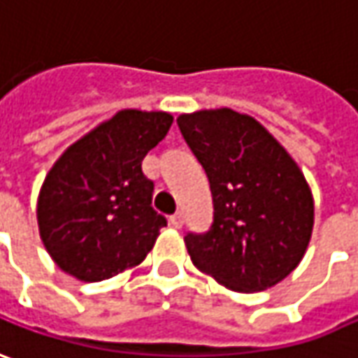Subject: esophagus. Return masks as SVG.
<instances>
[{
  "mask_svg": "<svg viewBox=\"0 0 358 358\" xmlns=\"http://www.w3.org/2000/svg\"><path fill=\"white\" fill-rule=\"evenodd\" d=\"M169 222H171V227H175V229H181L185 222V217L183 213H175L173 217L169 218Z\"/></svg>",
  "mask_w": 358,
  "mask_h": 358,
  "instance_id": "34e87169",
  "label": "esophagus"
}]
</instances>
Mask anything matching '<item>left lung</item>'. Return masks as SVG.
<instances>
[{
  "mask_svg": "<svg viewBox=\"0 0 358 358\" xmlns=\"http://www.w3.org/2000/svg\"><path fill=\"white\" fill-rule=\"evenodd\" d=\"M207 171L215 220L185 246L203 274L232 292H264L301 262L313 230V195L294 157L248 114L230 108L177 117Z\"/></svg>",
  "mask_w": 358,
  "mask_h": 358,
  "instance_id": "1",
  "label": "left lung"
}]
</instances>
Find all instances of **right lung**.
I'll return each mask as SVG.
<instances>
[{
    "mask_svg": "<svg viewBox=\"0 0 358 358\" xmlns=\"http://www.w3.org/2000/svg\"><path fill=\"white\" fill-rule=\"evenodd\" d=\"M167 112L120 110L66 148L37 199L41 241L62 272L102 282L145 260L167 220L141 162L167 136Z\"/></svg>",
    "mask_w": 358,
    "mask_h": 358,
    "instance_id": "right-lung-1",
    "label": "right lung"
}]
</instances>
